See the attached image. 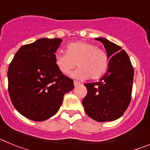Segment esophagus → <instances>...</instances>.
I'll use <instances>...</instances> for the list:
<instances>
[{
  "label": "esophagus",
  "mask_w": 150,
  "mask_h": 150,
  "mask_svg": "<svg viewBox=\"0 0 150 150\" xmlns=\"http://www.w3.org/2000/svg\"><path fill=\"white\" fill-rule=\"evenodd\" d=\"M74 86H77L80 85V83H79L78 81H76V80H74Z\"/></svg>",
  "instance_id": "esophagus-1"
}]
</instances>
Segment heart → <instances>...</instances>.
I'll return each instance as SVG.
<instances>
[{"label": "heart", "mask_w": 150, "mask_h": 150, "mask_svg": "<svg viewBox=\"0 0 150 150\" xmlns=\"http://www.w3.org/2000/svg\"><path fill=\"white\" fill-rule=\"evenodd\" d=\"M66 53L55 55V64L63 74H68L76 66L74 77L95 80L104 76L109 66V58L104 50L86 41H77L66 46Z\"/></svg>", "instance_id": "obj_1"}]
</instances>
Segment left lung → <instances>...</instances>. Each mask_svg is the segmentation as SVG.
<instances>
[{"mask_svg":"<svg viewBox=\"0 0 150 150\" xmlns=\"http://www.w3.org/2000/svg\"><path fill=\"white\" fill-rule=\"evenodd\" d=\"M95 40L104 44L111 58L108 71L100 81L84 84L87 95L82 103L86 113L95 121H113L122 116L131 102L134 68L120 46L105 38Z\"/></svg>","mask_w":150,"mask_h":150,"instance_id":"1","label":"left lung"}]
</instances>
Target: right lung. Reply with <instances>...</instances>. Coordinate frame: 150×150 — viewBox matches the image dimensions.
<instances>
[{
	"mask_svg": "<svg viewBox=\"0 0 150 150\" xmlns=\"http://www.w3.org/2000/svg\"><path fill=\"white\" fill-rule=\"evenodd\" d=\"M60 38H41L24 45L8 68V91L16 109L29 120L42 122L58 112L74 80L58 70L55 55Z\"/></svg>",
	"mask_w": 150,
	"mask_h": 150,
	"instance_id": "1",
	"label": "right lung"
}]
</instances>
